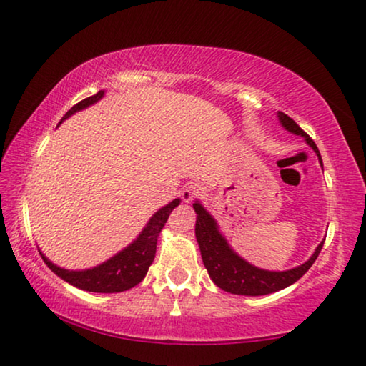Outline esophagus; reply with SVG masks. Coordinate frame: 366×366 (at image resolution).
<instances>
[{
	"label": "esophagus",
	"mask_w": 366,
	"mask_h": 366,
	"mask_svg": "<svg viewBox=\"0 0 366 366\" xmlns=\"http://www.w3.org/2000/svg\"><path fill=\"white\" fill-rule=\"evenodd\" d=\"M199 193H201V187H199L198 183L188 184V187L184 188L183 193H182L183 201H184V203H192V201H193Z\"/></svg>",
	"instance_id": "1"
}]
</instances>
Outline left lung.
<instances>
[{
	"mask_svg": "<svg viewBox=\"0 0 366 366\" xmlns=\"http://www.w3.org/2000/svg\"><path fill=\"white\" fill-rule=\"evenodd\" d=\"M277 117L280 125H282L285 130L305 139L307 144L312 147V150L317 153L322 165L320 152L319 148H317L315 142L312 140L310 137L289 117V115H285L284 112H277ZM193 208L196 211V214H198L196 216L194 234L196 241H198L206 271H208L211 280H213L219 289L231 294L266 295L289 287L290 284L297 282L302 275L309 271L312 264L315 262V259L319 257L322 246H324L325 242V239L322 241L320 244L317 246L315 252L310 256L309 261L300 264L297 267L289 269V271H266V269H259L256 266H252V264H249L232 251L231 246L227 244L226 237L219 232L218 222H216L213 216L203 208V204H201L199 201H194Z\"/></svg>",
	"mask_w": 366,
	"mask_h": 366,
	"instance_id": "8db88e82",
	"label": "left lung"
}]
</instances>
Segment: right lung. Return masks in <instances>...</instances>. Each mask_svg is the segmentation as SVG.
<instances>
[{"label":"right lung","instance_id":"1","mask_svg":"<svg viewBox=\"0 0 366 366\" xmlns=\"http://www.w3.org/2000/svg\"><path fill=\"white\" fill-rule=\"evenodd\" d=\"M104 91H99L92 97H87L81 100V102L74 105L69 112L62 117L66 120L71 117L72 114L79 112V110L89 107L104 97ZM62 120L59 124H62ZM179 204V198L173 199L167 206H163L152 216L150 221L147 222L144 231L140 232L139 237L132 242V244L122 249L120 252L110 257L99 266L92 269H84V271H69V269H62L56 264H52L44 254H41L42 261L46 266L51 269L56 275H59L62 280H66L74 287L89 290V292H100V294H114V292H124L135 287L140 284L148 272V267L152 266L153 259H155L157 252V241L160 236V231L168 221L172 211Z\"/></svg>","mask_w":366,"mask_h":366}]
</instances>
